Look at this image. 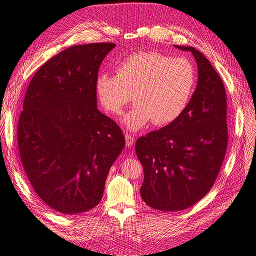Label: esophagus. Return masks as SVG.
<instances>
[{
	"label": "esophagus",
	"instance_id": "obj_1",
	"mask_svg": "<svg viewBox=\"0 0 256 256\" xmlns=\"http://www.w3.org/2000/svg\"><path fill=\"white\" fill-rule=\"evenodd\" d=\"M125 140H126V146H128V147H131L132 145H134V138H132L130 134H125Z\"/></svg>",
	"mask_w": 256,
	"mask_h": 256
}]
</instances>
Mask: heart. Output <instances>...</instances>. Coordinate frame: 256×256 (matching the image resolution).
<instances>
[{"label": "heart", "instance_id": "obj_1", "mask_svg": "<svg viewBox=\"0 0 256 256\" xmlns=\"http://www.w3.org/2000/svg\"><path fill=\"white\" fill-rule=\"evenodd\" d=\"M116 74L98 76V98L109 114L116 116L134 94L136 104L122 116L131 131L151 120L156 126L176 120L188 107L196 84V68L189 60L154 51L129 56L116 65Z\"/></svg>", "mask_w": 256, "mask_h": 256}]
</instances>
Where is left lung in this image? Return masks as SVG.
Listing matches in <instances>:
<instances>
[{
	"label": "left lung",
	"instance_id": "obj_1",
	"mask_svg": "<svg viewBox=\"0 0 256 256\" xmlns=\"http://www.w3.org/2000/svg\"><path fill=\"white\" fill-rule=\"evenodd\" d=\"M198 86L184 114L169 125L136 142L144 168L140 189L147 205L160 211H180L196 204L212 188L228 144L227 96L220 76L194 47Z\"/></svg>",
	"mask_w": 256,
	"mask_h": 256
}]
</instances>
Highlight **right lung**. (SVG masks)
<instances>
[{
	"label": "right lung",
	"instance_id": "obj_1",
	"mask_svg": "<svg viewBox=\"0 0 256 256\" xmlns=\"http://www.w3.org/2000/svg\"><path fill=\"white\" fill-rule=\"evenodd\" d=\"M114 43L71 46L40 67L27 88L18 146L28 180L64 214L96 207L125 147L120 128L96 108V82Z\"/></svg>",
	"mask_w": 256,
	"mask_h": 256
}]
</instances>
